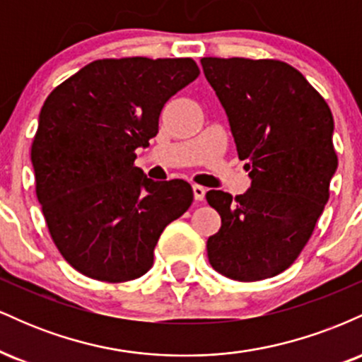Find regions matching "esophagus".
<instances>
[{
  "instance_id": "obj_1",
  "label": "esophagus",
  "mask_w": 362,
  "mask_h": 362,
  "mask_svg": "<svg viewBox=\"0 0 362 362\" xmlns=\"http://www.w3.org/2000/svg\"><path fill=\"white\" fill-rule=\"evenodd\" d=\"M192 190H194L195 201H204V197H206V187L195 184V185L192 187Z\"/></svg>"
}]
</instances>
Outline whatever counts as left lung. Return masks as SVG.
<instances>
[{
    "mask_svg": "<svg viewBox=\"0 0 362 362\" xmlns=\"http://www.w3.org/2000/svg\"><path fill=\"white\" fill-rule=\"evenodd\" d=\"M252 184L243 195L209 190L221 228L207 238L214 271L250 282L289 267L308 243L337 170L334 117L293 66L274 59L202 57Z\"/></svg>",
    "mask_w": 362,
    "mask_h": 362,
    "instance_id": "8db88e82",
    "label": "left lung"
}]
</instances>
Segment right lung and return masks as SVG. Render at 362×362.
Segmentation results:
<instances>
[{
    "mask_svg": "<svg viewBox=\"0 0 362 362\" xmlns=\"http://www.w3.org/2000/svg\"><path fill=\"white\" fill-rule=\"evenodd\" d=\"M199 76L190 57L93 61L44 102L32 143L37 199L57 250L91 279L124 282L153 265L158 238L192 204L185 180L134 167L170 97Z\"/></svg>",
    "mask_w": 362,
    "mask_h": 362,
    "instance_id": "obj_1",
    "label": "right lung"
}]
</instances>
